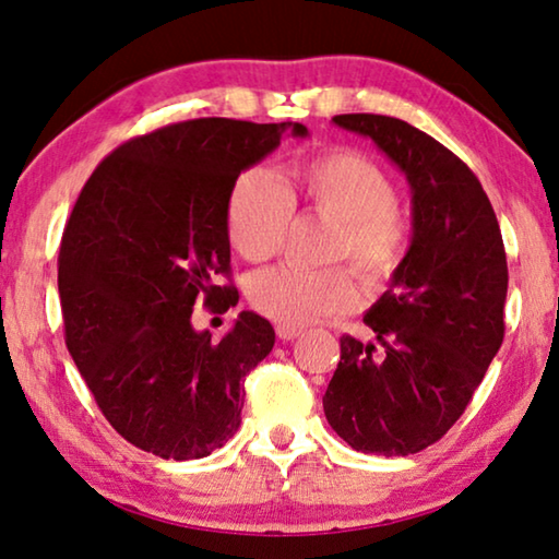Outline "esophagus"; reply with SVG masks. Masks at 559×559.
Wrapping results in <instances>:
<instances>
[{
	"label": "esophagus",
	"mask_w": 559,
	"mask_h": 559,
	"mask_svg": "<svg viewBox=\"0 0 559 559\" xmlns=\"http://www.w3.org/2000/svg\"><path fill=\"white\" fill-rule=\"evenodd\" d=\"M276 333H278V338L283 341V343H288V341H294V338H298L300 333V328H296V325H283V323H278L276 325Z\"/></svg>",
	"instance_id": "1"
}]
</instances>
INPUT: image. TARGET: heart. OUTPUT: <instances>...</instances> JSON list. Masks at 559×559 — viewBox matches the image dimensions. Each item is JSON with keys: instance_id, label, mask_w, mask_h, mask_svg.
Wrapping results in <instances>:
<instances>
[{"instance_id": "obj_1", "label": "heart", "mask_w": 559, "mask_h": 559, "mask_svg": "<svg viewBox=\"0 0 559 559\" xmlns=\"http://www.w3.org/2000/svg\"><path fill=\"white\" fill-rule=\"evenodd\" d=\"M298 189L316 214L335 221L331 261H350L370 286L395 276L411 243V226L395 203V189L366 156L333 152L298 168ZM290 199L269 168H248L231 186L226 228L246 261L276 255L286 238ZM255 311L283 325H306L323 316L353 311L360 290L348 269L308 271L294 263L255 273L248 283Z\"/></svg>"}]
</instances>
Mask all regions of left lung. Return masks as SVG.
Here are the masks:
<instances>
[{
    "label": "left lung",
    "instance_id": "obj_1",
    "mask_svg": "<svg viewBox=\"0 0 559 559\" xmlns=\"http://www.w3.org/2000/svg\"><path fill=\"white\" fill-rule=\"evenodd\" d=\"M335 127L373 141L411 186L413 238L391 288L362 316L376 338H341L323 395L331 428L358 453L413 455L465 413L504 335L508 259L477 176L425 131L380 114Z\"/></svg>",
    "mask_w": 559,
    "mask_h": 559
}]
</instances>
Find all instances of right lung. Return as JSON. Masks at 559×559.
Returning <instances> with one entry per match:
<instances>
[{"mask_svg":"<svg viewBox=\"0 0 559 559\" xmlns=\"http://www.w3.org/2000/svg\"><path fill=\"white\" fill-rule=\"evenodd\" d=\"M304 139V123L193 119L136 136L96 166L59 248L67 348L104 418L164 460L224 448L241 425L243 378L276 333L241 311L221 341L191 323L238 304L226 201L241 171Z\"/></svg>","mask_w":559,"mask_h":559,"instance_id":"right-lung-1","label":"right lung"}]
</instances>
